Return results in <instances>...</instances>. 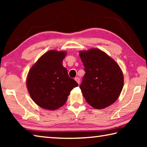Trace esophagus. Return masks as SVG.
<instances>
[{
	"mask_svg": "<svg viewBox=\"0 0 147 147\" xmlns=\"http://www.w3.org/2000/svg\"><path fill=\"white\" fill-rule=\"evenodd\" d=\"M74 80H75V81L76 82L78 83V84H80V78L78 77H76L75 78H74Z\"/></svg>",
	"mask_w": 147,
	"mask_h": 147,
	"instance_id": "esophagus-1",
	"label": "esophagus"
}]
</instances>
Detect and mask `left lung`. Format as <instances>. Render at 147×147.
Segmentation results:
<instances>
[{
    "label": "left lung",
    "mask_w": 147,
    "mask_h": 147,
    "mask_svg": "<svg viewBox=\"0 0 147 147\" xmlns=\"http://www.w3.org/2000/svg\"><path fill=\"white\" fill-rule=\"evenodd\" d=\"M85 74L80 86L86 101L97 109L112 105L119 96L124 76L119 65L98 49L80 52Z\"/></svg>",
    "instance_id": "left-lung-1"
}]
</instances>
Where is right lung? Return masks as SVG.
Wrapping results in <instances>:
<instances>
[{"label":"right lung","instance_id":"obj_1","mask_svg":"<svg viewBox=\"0 0 147 147\" xmlns=\"http://www.w3.org/2000/svg\"><path fill=\"white\" fill-rule=\"evenodd\" d=\"M65 55L66 52L51 50L41 56L29 71L28 91L40 107L50 111L60 108L71 90L78 86L62 65Z\"/></svg>","mask_w":147,"mask_h":147}]
</instances>
